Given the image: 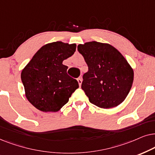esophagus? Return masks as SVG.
I'll use <instances>...</instances> for the list:
<instances>
[{
  "instance_id": "obj_1",
  "label": "esophagus",
  "mask_w": 155,
  "mask_h": 155,
  "mask_svg": "<svg viewBox=\"0 0 155 155\" xmlns=\"http://www.w3.org/2000/svg\"><path fill=\"white\" fill-rule=\"evenodd\" d=\"M77 81H78V83H79V85L81 86V83H82V79H81V78H79V79H77Z\"/></svg>"
}]
</instances>
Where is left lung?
<instances>
[{"instance_id":"obj_1","label":"left lung","mask_w":155,"mask_h":155,"mask_svg":"<svg viewBox=\"0 0 155 155\" xmlns=\"http://www.w3.org/2000/svg\"><path fill=\"white\" fill-rule=\"evenodd\" d=\"M88 71L84 74L81 88L95 106L110 108L125 100L131 89L134 72L115 47L98 42L78 45Z\"/></svg>"}]
</instances>
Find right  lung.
Segmentation results:
<instances>
[{"instance_id":"obj_1","label":"right lung","mask_w":155,"mask_h":155,"mask_svg":"<svg viewBox=\"0 0 155 155\" xmlns=\"http://www.w3.org/2000/svg\"><path fill=\"white\" fill-rule=\"evenodd\" d=\"M76 44L61 42L41 47L21 73L28 100L43 112H57L69 101L79 83L67 73L62 62L74 54Z\"/></svg>"}]
</instances>
